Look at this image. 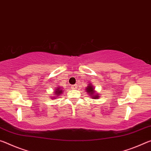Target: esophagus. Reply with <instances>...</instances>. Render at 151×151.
<instances>
[{
  "mask_svg": "<svg viewBox=\"0 0 151 151\" xmlns=\"http://www.w3.org/2000/svg\"><path fill=\"white\" fill-rule=\"evenodd\" d=\"M77 85H72L71 86V89H73V90H75V89H76L78 87H77Z\"/></svg>",
  "mask_w": 151,
  "mask_h": 151,
  "instance_id": "obj_1",
  "label": "esophagus"
}]
</instances>
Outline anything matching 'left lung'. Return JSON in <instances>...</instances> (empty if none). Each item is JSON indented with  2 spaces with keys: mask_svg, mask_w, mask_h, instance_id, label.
I'll list each match as a JSON object with an SVG mask.
<instances>
[{
  "mask_svg": "<svg viewBox=\"0 0 151 151\" xmlns=\"http://www.w3.org/2000/svg\"><path fill=\"white\" fill-rule=\"evenodd\" d=\"M86 92L88 93V94L90 95L91 98L92 99H98L100 98V94L96 93L95 90V88L92 85V83H89L88 87L86 88Z\"/></svg>",
  "mask_w": 151,
  "mask_h": 151,
  "instance_id": "8db88e82",
  "label": "left lung"
}]
</instances>
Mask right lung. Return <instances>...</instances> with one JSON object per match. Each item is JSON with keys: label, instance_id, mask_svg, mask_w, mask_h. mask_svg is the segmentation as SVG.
<instances>
[{"label": "right lung", "instance_id": "add662e5", "mask_svg": "<svg viewBox=\"0 0 151 151\" xmlns=\"http://www.w3.org/2000/svg\"><path fill=\"white\" fill-rule=\"evenodd\" d=\"M57 88H55V90L54 91V94H53V96H51V98H52V99H55V98H58V96H60L61 93H62V92H63V90L62 89H61V87H58V86H57L56 87Z\"/></svg>", "mask_w": 151, "mask_h": 151}]
</instances>
